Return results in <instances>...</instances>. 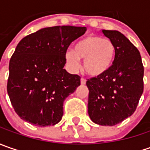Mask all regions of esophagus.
Here are the masks:
<instances>
[{"label": "esophagus", "mask_w": 150, "mask_h": 150, "mask_svg": "<svg viewBox=\"0 0 150 150\" xmlns=\"http://www.w3.org/2000/svg\"><path fill=\"white\" fill-rule=\"evenodd\" d=\"M81 84H83V85H84V84H86V79L83 78H81Z\"/></svg>", "instance_id": "1"}]
</instances>
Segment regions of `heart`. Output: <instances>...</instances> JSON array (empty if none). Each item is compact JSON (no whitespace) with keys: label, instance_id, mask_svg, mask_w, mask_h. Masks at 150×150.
Segmentation results:
<instances>
[{"label":"heart","instance_id":"b5f03b06","mask_svg":"<svg viewBox=\"0 0 150 150\" xmlns=\"http://www.w3.org/2000/svg\"><path fill=\"white\" fill-rule=\"evenodd\" d=\"M115 57V47L106 38L90 36L78 42L74 50L66 51L67 62L72 68L79 67V59L83 60L85 72L91 76H99L109 69Z\"/></svg>","mask_w":150,"mask_h":150}]
</instances>
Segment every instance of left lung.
I'll use <instances>...</instances> for the list:
<instances>
[{
  "instance_id": "8db88e82",
  "label": "left lung",
  "mask_w": 150,
  "mask_h": 150,
  "mask_svg": "<svg viewBox=\"0 0 150 150\" xmlns=\"http://www.w3.org/2000/svg\"><path fill=\"white\" fill-rule=\"evenodd\" d=\"M102 32L114 45L115 57L108 71L88 79V112L93 123L113 126L135 111L144 91V66L139 50L124 34Z\"/></svg>"
}]
</instances>
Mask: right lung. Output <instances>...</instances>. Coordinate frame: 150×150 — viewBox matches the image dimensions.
Instances as JSON below:
<instances>
[{"mask_svg":"<svg viewBox=\"0 0 150 150\" xmlns=\"http://www.w3.org/2000/svg\"><path fill=\"white\" fill-rule=\"evenodd\" d=\"M86 31L85 26L45 27L17 44L9 63L7 93L21 119L39 127L60 122L63 102L80 85V77L63 68L65 53Z\"/></svg>","mask_w":150,"mask_h":150,"instance_id":"right-lung-1","label":"right lung"}]
</instances>
